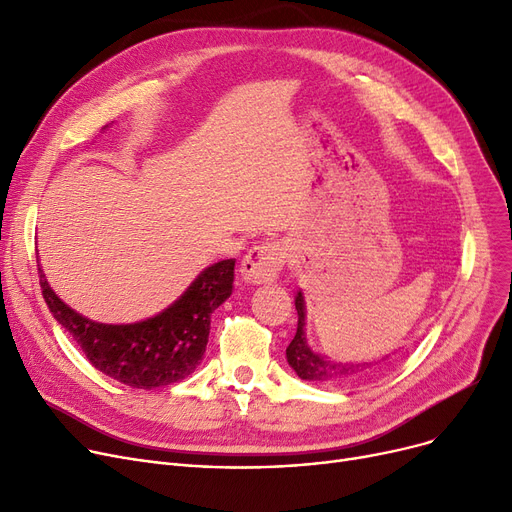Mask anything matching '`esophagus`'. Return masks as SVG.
Here are the masks:
<instances>
[{"mask_svg": "<svg viewBox=\"0 0 512 512\" xmlns=\"http://www.w3.org/2000/svg\"><path fill=\"white\" fill-rule=\"evenodd\" d=\"M286 249L280 242H263L253 247L240 263V276L247 284L274 282L284 267Z\"/></svg>", "mask_w": 512, "mask_h": 512, "instance_id": "34e87169", "label": "esophagus"}]
</instances>
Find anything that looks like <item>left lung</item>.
<instances>
[{
    "label": "left lung",
    "instance_id": "left-lung-1",
    "mask_svg": "<svg viewBox=\"0 0 512 512\" xmlns=\"http://www.w3.org/2000/svg\"><path fill=\"white\" fill-rule=\"evenodd\" d=\"M294 307H297L299 324H297V334H294L292 342L286 348V361L301 380L311 384H328V386L355 384V382L367 380L373 373L375 365H380L382 361L388 359V355H384L373 361H336V359H330L328 355L317 353L307 340V328H305L307 303L301 288L297 290V294H294Z\"/></svg>",
    "mask_w": 512,
    "mask_h": 512
}]
</instances>
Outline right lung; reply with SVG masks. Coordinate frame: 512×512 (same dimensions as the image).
Returning <instances> with one entry per match:
<instances>
[{
    "instance_id": "right-lung-1",
    "label": "right lung",
    "mask_w": 512,
    "mask_h": 512,
    "mask_svg": "<svg viewBox=\"0 0 512 512\" xmlns=\"http://www.w3.org/2000/svg\"><path fill=\"white\" fill-rule=\"evenodd\" d=\"M234 263V259H224L207 265L176 301L151 317L107 324L66 305L49 286L37 259L43 299L53 319L95 369L120 384L143 390L176 384L199 367L211 313L232 294Z\"/></svg>"
}]
</instances>
